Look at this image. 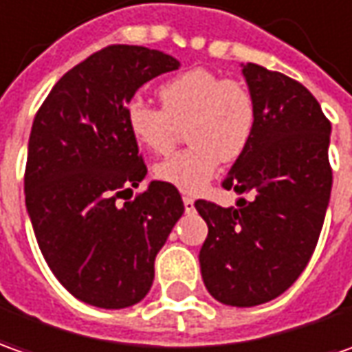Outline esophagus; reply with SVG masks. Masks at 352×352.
Returning <instances> with one entry per match:
<instances>
[{"mask_svg": "<svg viewBox=\"0 0 352 352\" xmlns=\"http://www.w3.org/2000/svg\"><path fill=\"white\" fill-rule=\"evenodd\" d=\"M183 204H185V210L192 212L195 210V199L192 197H183Z\"/></svg>", "mask_w": 352, "mask_h": 352, "instance_id": "34e87169", "label": "esophagus"}]
</instances>
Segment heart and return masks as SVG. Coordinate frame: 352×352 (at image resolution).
I'll return each instance as SVG.
<instances>
[{
    "instance_id": "1",
    "label": "heart",
    "mask_w": 352,
    "mask_h": 352,
    "mask_svg": "<svg viewBox=\"0 0 352 352\" xmlns=\"http://www.w3.org/2000/svg\"><path fill=\"white\" fill-rule=\"evenodd\" d=\"M162 109L132 99L124 109L130 136L155 153L173 148L187 126L190 148L165 157L153 175L181 192L197 195L216 175L220 162H236L255 132L257 111L249 89L204 67L183 72L160 85Z\"/></svg>"
}]
</instances>
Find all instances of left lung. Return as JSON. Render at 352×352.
I'll return each instance as SVG.
<instances>
[{
	"instance_id": "obj_1",
	"label": "left lung",
	"mask_w": 352,
	"mask_h": 352,
	"mask_svg": "<svg viewBox=\"0 0 352 352\" xmlns=\"http://www.w3.org/2000/svg\"><path fill=\"white\" fill-rule=\"evenodd\" d=\"M257 122L248 150L224 179L236 206L197 200L208 226L200 249L206 290L226 306L251 308L280 296L306 269L331 197V124L292 78L241 64Z\"/></svg>"
}]
</instances>
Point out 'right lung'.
I'll list each match as a JSON object with an SVG mask.
<instances>
[{"label":"right lung","instance_id":"right-lung-1","mask_svg":"<svg viewBox=\"0 0 352 352\" xmlns=\"http://www.w3.org/2000/svg\"><path fill=\"white\" fill-rule=\"evenodd\" d=\"M179 66L146 46H107L58 79L34 116L27 212L50 271L85 304H138L152 288L157 251L185 212L179 190L162 181L116 204L148 173L124 109L146 81Z\"/></svg>","mask_w":352,"mask_h":352}]
</instances>
